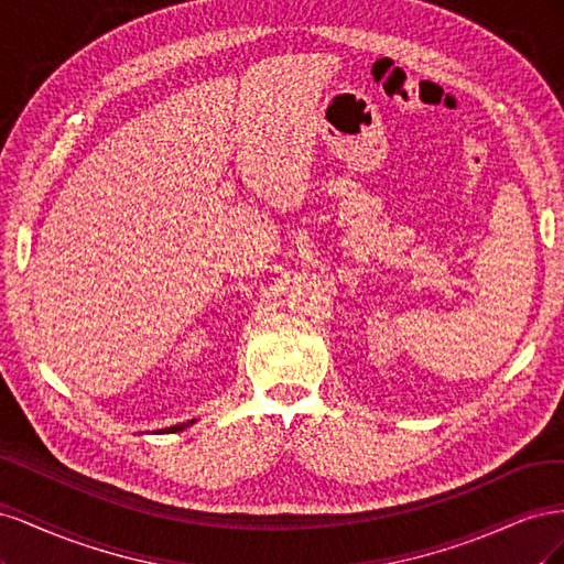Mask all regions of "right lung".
I'll list each match as a JSON object with an SVG mask.
<instances>
[{
    "label": "right lung",
    "mask_w": 564,
    "mask_h": 564,
    "mask_svg": "<svg viewBox=\"0 0 564 564\" xmlns=\"http://www.w3.org/2000/svg\"><path fill=\"white\" fill-rule=\"evenodd\" d=\"M193 423V421H191ZM187 423H181V425H172V429H166V433H178V431H183Z\"/></svg>",
    "instance_id": "add662e5"
}]
</instances>
